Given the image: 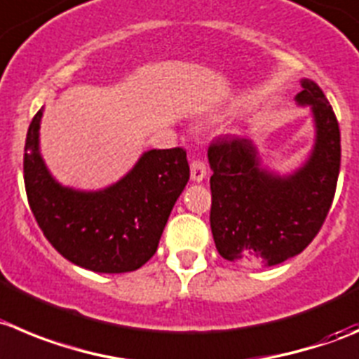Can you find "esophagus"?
I'll return each instance as SVG.
<instances>
[{
    "label": "esophagus",
    "mask_w": 359,
    "mask_h": 359,
    "mask_svg": "<svg viewBox=\"0 0 359 359\" xmlns=\"http://www.w3.org/2000/svg\"><path fill=\"white\" fill-rule=\"evenodd\" d=\"M190 177H192V182L196 183H201L206 177V165H204V162H201V160H194L192 163H190Z\"/></svg>",
    "instance_id": "34e87169"
}]
</instances>
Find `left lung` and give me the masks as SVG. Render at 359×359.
I'll use <instances>...</instances> for the list:
<instances>
[{"mask_svg": "<svg viewBox=\"0 0 359 359\" xmlns=\"http://www.w3.org/2000/svg\"><path fill=\"white\" fill-rule=\"evenodd\" d=\"M294 97L309 107L313 144L289 172L262 163L252 139L224 137L208 149L213 170L211 233L218 254L243 266H275L294 257L319 233L340 172L335 112L313 81L302 79Z\"/></svg>", "mask_w": 359, "mask_h": 359, "instance_id": "left-lung-1", "label": "left lung"}]
</instances>
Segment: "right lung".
<instances>
[{
	"label": "right lung",
	"mask_w": 359,
	"mask_h": 359,
	"mask_svg": "<svg viewBox=\"0 0 359 359\" xmlns=\"http://www.w3.org/2000/svg\"><path fill=\"white\" fill-rule=\"evenodd\" d=\"M42 116L43 107L26 135L24 185L43 236L65 259L91 271L141 268L156 252L170 211L189 183L185 149H148L112 185L74 189L57 182L40 153Z\"/></svg>",
	"instance_id": "obj_1"
}]
</instances>
